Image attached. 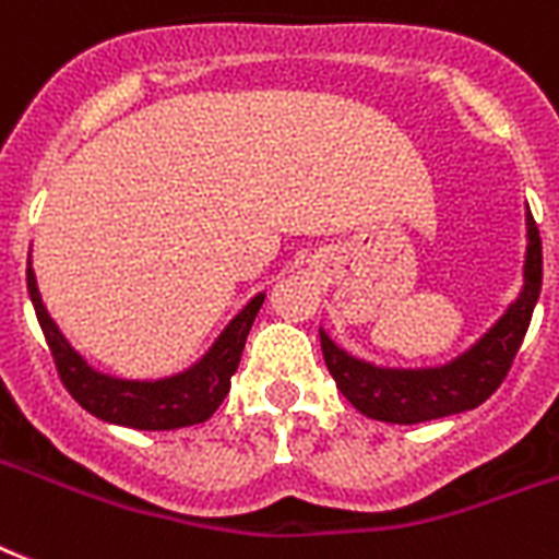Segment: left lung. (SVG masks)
<instances>
[{
	"instance_id": "left-lung-1",
	"label": "left lung",
	"mask_w": 559,
	"mask_h": 559,
	"mask_svg": "<svg viewBox=\"0 0 559 559\" xmlns=\"http://www.w3.org/2000/svg\"><path fill=\"white\" fill-rule=\"evenodd\" d=\"M543 288V239L528 210V259H525V288L508 314L473 346L467 355L441 369L399 372L378 369L337 349L329 334L320 332V346L337 390L357 413L386 424H418L464 413L488 401L506 381L522 337L528 332L531 314Z\"/></svg>"
}]
</instances>
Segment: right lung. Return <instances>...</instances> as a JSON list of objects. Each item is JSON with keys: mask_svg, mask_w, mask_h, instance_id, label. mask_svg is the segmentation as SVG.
<instances>
[{"mask_svg": "<svg viewBox=\"0 0 559 559\" xmlns=\"http://www.w3.org/2000/svg\"><path fill=\"white\" fill-rule=\"evenodd\" d=\"M28 294L39 325H43V334H46L48 349H51L57 374L71 399L86 413L97 415L100 421L132 427V430H178V427L207 421L230 392V374L239 366L248 332H251L262 300H265L262 294L253 297L242 308V314L227 325L216 346L202 357V364H195L190 372L164 378V381H120V378L95 372L62 337L43 306L37 280L31 271V257Z\"/></svg>", "mask_w": 559, "mask_h": 559, "instance_id": "1", "label": "right lung"}]
</instances>
